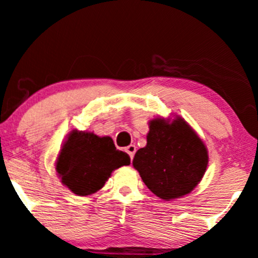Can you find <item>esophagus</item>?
<instances>
[{
	"instance_id": "obj_1",
	"label": "esophagus",
	"mask_w": 258,
	"mask_h": 258,
	"mask_svg": "<svg viewBox=\"0 0 258 258\" xmlns=\"http://www.w3.org/2000/svg\"><path fill=\"white\" fill-rule=\"evenodd\" d=\"M126 152H127V154H128L130 158H131V160H132L133 156H135V154H136V146H135V144H131V146L127 147L126 148Z\"/></svg>"
}]
</instances>
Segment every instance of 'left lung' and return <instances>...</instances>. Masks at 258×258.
<instances>
[{"label": "left lung", "mask_w": 258, "mask_h": 258, "mask_svg": "<svg viewBox=\"0 0 258 258\" xmlns=\"http://www.w3.org/2000/svg\"><path fill=\"white\" fill-rule=\"evenodd\" d=\"M133 166L156 197L172 200L190 193L205 173L209 155L199 136L182 117L149 122L147 146L137 150Z\"/></svg>", "instance_id": "8db88e82"}]
</instances>
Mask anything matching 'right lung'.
<instances>
[{
	"label": "right lung",
	"mask_w": 258,
	"mask_h": 258,
	"mask_svg": "<svg viewBox=\"0 0 258 258\" xmlns=\"http://www.w3.org/2000/svg\"><path fill=\"white\" fill-rule=\"evenodd\" d=\"M126 165L128 154L117 150L110 137L74 130L61 147L55 170L74 194L86 197L103 188L112 171Z\"/></svg>",
	"instance_id": "right-lung-1"
}]
</instances>
